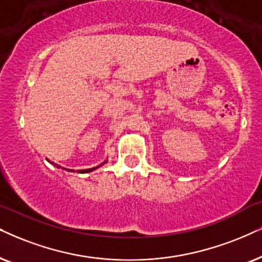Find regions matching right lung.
<instances>
[{
  "label": "right lung",
  "mask_w": 262,
  "mask_h": 262,
  "mask_svg": "<svg viewBox=\"0 0 262 262\" xmlns=\"http://www.w3.org/2000/svg\"><path fill=\"white\" fill-rule=\"evenodd\" d=\"M48 162H49V163H51V164H53V165H55V167H57V168H61V169H64V170H68V171H75L74 169H66V168H64V167H60V165H59V164H55L54 163V162H51V161H49V160H47ZM106 162H107V160L106 161H104V162H102V163L101 164H99V165H97V167H93V168H88V169H79V170H77V173H81V174H84V173H89V171H93V170H95V169H97V168H99V167H101V165L102 164H105V163H106Z\"/></svg>",
  "instance_id": "add662e5"
}]
</instances>
